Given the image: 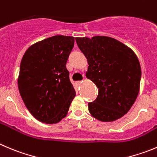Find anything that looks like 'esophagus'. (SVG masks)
<instances>
[{"instance_id": "1", "label": "esophagus", "mask_w": 157, "mask_h": 157, "mask_svg": "<svg viewBox=\"0 0 157 157\" xmlns=\"http://www.w3.org/2000/svg\"><path fill=\"white\" fill-rule=\"evenodd\" d=\"M81 80H79V81H77L76 82V83H77V85H80V83H81Z\"/></svg>"}]
</instances>
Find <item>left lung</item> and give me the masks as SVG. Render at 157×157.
I'll use <instances>...</instances> for the list:
<instances>
[{"instance_id":"left-lung-1","label":"left lung","mask_w":157,"mask_h":157,"mask_svg":"<svg viewBox=\"0 0 157 157\" xmlns=\"http://www.w3.org/2000/svg\"><path fill=\"white\" fill-rule=\"evenodd\" d=\"M75 39L87 59L86 78L98 89L97 99L88 103L89 112L103 122L120 119L139 94L141 68L137 57L130 48L109 36Z\"/></svg>"}]
</instances>
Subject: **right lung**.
Here are the masks:
<instances>
[{"instance_id": "add662e5", "label": "right lung", "mask_w": 157, "mask_h": 157, "mask_svg": "<svg viewBox=\"0 0 157 157\" xmlns=\"http://www.w3.org/2000/svg\"><path fill=\"white\" fill-rule=\"evenodd\" d=\"M74 45V36L56 35L31 45L23 56L18 89L29 112L40 122H60L76 96L66 67Z\"/></svg>"}]
</instances>
